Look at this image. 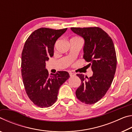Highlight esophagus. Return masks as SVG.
<instances>
[{
  "label": "esophagus",
  "mask_w": 132,
  "mask_h": 132,
  "mask_svg": "<svg viewBox=\"0 0 132 132\" xmlns=\"http://www.w3.org/2000/svg\"><path fill=\"white\" fill-rule=\"evenodd\" d=\"M69 75H70V77H73V76H76V73H73V72H71V71H70V72H69Z\"/></svg>",
  "instance_id": "obj_1"
}]
</instances>
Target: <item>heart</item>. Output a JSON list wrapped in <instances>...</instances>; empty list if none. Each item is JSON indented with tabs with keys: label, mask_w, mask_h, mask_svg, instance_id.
I'll return each instance as SVG.
<instances>
[{
	"label": "heart",
	"mask_w": 132,
	"mask_h": 132,
	"mask_svg": "<svg viewBox=\"0 0 132 132\" xmlns=\"http://www.w3.org/2000/svg\"><path fill=\"white\" fill-rule=\"evenodd\" d=\"M72 39H80V38H77V37L73 38H72Z\"/></svg>",
	"instance_id": "obj_1"
}]
</instances>
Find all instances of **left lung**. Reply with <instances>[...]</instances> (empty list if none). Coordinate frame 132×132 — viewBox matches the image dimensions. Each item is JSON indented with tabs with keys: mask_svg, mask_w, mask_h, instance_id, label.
Listing matches in <instances>:
<instances>
[{
	"mask_svg": "<svg viewBox=\"0 0 132 132\" xmlns=\"http://www.w3.org/2000/svg\"><path fill=\"white\" fill-rule=\"evenodd\" d=\"M71 30L84 40L83 58L90 62L91 77L77 74L81 83L76 91L82 103L94 104L105 94L114 78L117 59L112 39L99 27L75 28Z\"/></svg>",
	"mask_w": 132,
	"mask_h": 132,
	"instance_id": "obj_1",
	"label": "left lung"
}]
</instances>
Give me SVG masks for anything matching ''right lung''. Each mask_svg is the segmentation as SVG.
I'll use <instances>...</instances> for the list:
<instances>
[{
  "label": "right lung",
  "instance_id": "add662e5",
  "mask_svg": "<svg viewBox=\"0 0 132 132\" xmlns=\"http://www.w3.org/2000/svg\"><path fill=\"white\" fill-rule=\"evenodd\" d=\"M66 30L39 28L24 44L21 66L23 84L29 98L40 108H48L55 103L60 87L70 77L65 71L49 76L46 69V62L53 56L56 41Z\"/></svg>",
  "mask_w": 132,
  "mask_h": 132
}]
</instances>
